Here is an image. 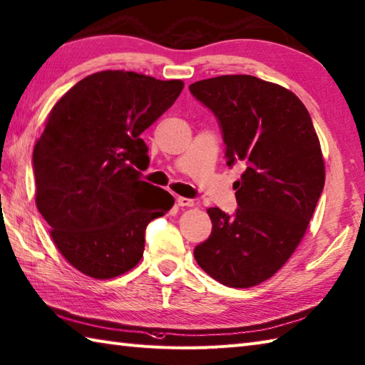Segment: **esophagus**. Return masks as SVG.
I'll list each match as a JSON object with an SVG mask.
<instances>
[{
    "label": "esophagus",
    "mask_w": 365,
    "mask_h": 365,
    "mask_svg": "<svg viewBox=\"0 0 365 365\" xmlns=\"http://www.w3.org/2000/svg\"><path fill=\"white\" fill-rule=\"evenodd\" d=\"M177 205H180V207H192V205H195V201H192V199H188V197L178 196L177 197Z\"/></svg>",
    "instance_id": "obj_1"
}]
</instances>
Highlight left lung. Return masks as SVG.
Masks as SVG:
<instances>
[{
  "label": "left lung",
  "mask_w": 365,
  "mask_h": 365,
  "mask_svg": "<svg viewBox=\"0 0 365 365\" xmlns=\"http://www.w3.org/2000/svg\"><path fill=\"white\" fill-rule=\"evenodd\" d=\"M190 91L217 115L227 166H245L234 182L237 212L207 209L212 234L195 259L221 284L256 287L283 267L309 227L326 178L319 139L301 99L282 85L235 74Z\"/></svg>",
  "instance_id": "left-lung-1"
}]
</instances>
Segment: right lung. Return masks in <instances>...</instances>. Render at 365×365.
<instances>
[{
  "instance_id": "obj_1",
  "label": "right lung",
  "mask_w": 365,
  "mask_h": 365,
  "mask_svg": "<svg viewBox=\"0 0 365 365\" xmlns=\"http://www.w3.org/2000/svg\"><path fill=\"white\" fill-rule=\"evenodd\" d=\"M182 81L133 71L82 78L52 107L33 150L36 205L61 256L96 280L138 266L145 227L174 205L139 180L148 163L140 134L175 103Z\"/></svg>"
}]
</instances>
